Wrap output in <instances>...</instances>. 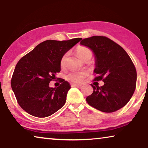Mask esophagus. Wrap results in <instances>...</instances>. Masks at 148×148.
I'll return each mask as SVG.
<instances>
[{
    "instance_id": "1",
    "label": "esophagus",
    "mask_w": 148,
    "mask_h": 148,
    "mask_svg": "<svg viewBox=\"0 0 148 148\" xmlns=\"http://www.w3.org/2000/svg\"><path fill=\"white\" fill-rule=\"evenodd\" d=\"M71 86H76V87H80L82 85L80 84H76V83H71Z\"/></svg>"
}]
</instances>
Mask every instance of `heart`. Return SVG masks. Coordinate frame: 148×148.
Instances as JSON below:
<instances>
[{
    "label": "heart",
    "instance_id": "1",
    "mask_svg": "<svg viewBox=\"0 0 148 148\" xmlns=\"http://www.w3.org/2000/svg\"><path fill=\"white\" fill-rule=\"evenodd\" d=\"M76 53H77L78 56L83 60L86 56L88 54L91 53V51H90L89 49L87 47H83V46H78L76 48ZM66 55H64L61 59L60 64L61 66H64L65 64V60H66ZM87 75V72L85 70H80V71H72L67 75L66 78L67 79L70 81L74 82H80L82 81L84 78Z\"/></svg>",
    "mask_w": 148,
    "mask_h": 148
}]
</instances>
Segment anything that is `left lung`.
Segmentation results:
<instances>
[{"label":"left lung","mask_w":148,"mask_h":148,"mask_svg":"<svg viewBox=\"0 0 148 148\" xmlns=\"http://www.w3.org/2000/svg\"><path fill=\"white\" fill-rule=\"evenodd\" d=\"M89 48L95 56V80L104 84L93 85V92L86 98L90 106L103 112H113L124 107L133 96L137 72L131 59L123 47L106 36H93L80 43Z\"/></svg>","instance_id":"left-lung-1"}]
</instances>
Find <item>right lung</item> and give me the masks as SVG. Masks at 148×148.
I'll return each instance as SVG.
<instances>
[{
  "label": "right lung",
  "instance_id": "add662e5",
  "mask_svg": "<svg viewBox=\"0 0 148 148\" xmlns=\"http://www.w3.org/2000/svg\"><path fill=\"white\" fill-rule=\"evenodd\" d=\"M81 38L68 40H48L40 43L20 59L11 78V88L19 105L29 114L49 116L64 106L71 86L64 80L52 88L50 81L61 71L60 61Z\"/></svg>",
  "mask_w": 148,
  "mask_h": 148
}]
</instances>
